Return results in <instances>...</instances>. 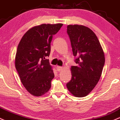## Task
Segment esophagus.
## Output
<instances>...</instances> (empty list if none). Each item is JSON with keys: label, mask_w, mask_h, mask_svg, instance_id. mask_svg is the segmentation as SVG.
<instances>
[{"label": "esophagus", "mask_w": 120, "mask_h": 120, "mask_svg": "<svg viewBox=\"0 0 120 120\" xmlns=\"http://www.w3.org/2000/svg\"><path fill=\"white\" fill-rule=\"evenodd\" d=\"M56 70H57L58 71H60L61 70H62L63 68L62 67L58 66H57L56 67Z\"/></svg>", "instance_id": "esophagus-1"}]
</instances>
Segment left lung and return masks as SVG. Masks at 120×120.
Returning <instances> with one entry per match:
<instances>
[{"mask_svg":"<svg viewBox=\"0 0 120 120\" xmlns=\"http://www.w3.org/2000/svg\"><path fill=\"white\" fill-rule=\"evenodd\" d=\"M67 32L76 66H71V80L67 83L69 92L78 98L87 96L100 80L105 64L104 53L98 37L89 28L68 25Z\"/></svg>","mask_w":120,"mask_h":120,"instance_id":"1","label":"left lung"}]
</instances>
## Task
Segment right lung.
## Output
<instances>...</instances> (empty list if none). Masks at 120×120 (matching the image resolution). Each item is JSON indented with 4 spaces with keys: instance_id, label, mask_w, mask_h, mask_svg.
<instances>
[{
    "instance_id": "right-lung-1",
    "label": "right lung",
    "mask_w": 120,
    "mask_h": 120,
    "mask_svg": "<svg viewBox=\"0 0 120 120\" xmlns=\"http://www.w3.org/2000/svg\"><path fill=\"white\" fill-rule=\"evenodd\" d=\"M62 24H43L30 28L17 47L15 67L21 83L31 95L41 96L49 91L54 77L52 67L46 59L50 53V44Z\"/></svg>"
}]
</instances>
